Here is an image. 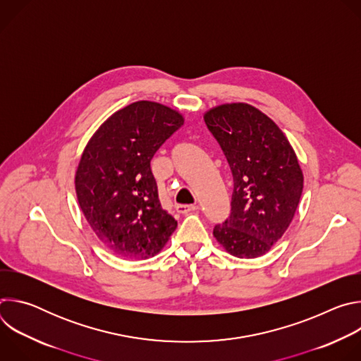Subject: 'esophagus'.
Listing matches in <instances>:
<instances>
[{
	"mask_svg": "<svg viewBox=\"0 0 361 361\" xmlns=\"http://www.w3.org/2000/svg\"><path fill=\"white\" fill-rule=\"evenodd\" d=\"M197 209H198V205H195V204H191V205H187V204H177V205H176V210H177V213H180V214H188V213L195 212Z\"/></svg>",
	"mask_w": 361,
	"mask_h": 361,
	"instance_id": "1",
	"label": "esophagus"
}]
</instances>
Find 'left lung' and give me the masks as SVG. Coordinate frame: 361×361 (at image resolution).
I'll use <instances>...</instances> for the list:
<instances>
[{
  "label": "left lung",
  "instance_id": "8db88e82",
  "mask_svg": "<svg viewBox=\"0 0 361 361\" xmlns=\"http://www.w3.org/2000/svg\"><path fill=\"white\" fill-rule=\"evenodd\" d=\"M204 121L220 144L234 188L230 217L216 240L238 259L270 251L288 228L302 192V171L277 124L244 102L212 109Z\"/></svg>",
  "mask_w": 361,
  "mask_h": 361
}]
</instances>
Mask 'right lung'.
I'll return each mask as SVG.
<instances>
[{"label": "right lung", "instance_id": "obj_1", "mask_svg": "<svg viewBox=\"0 0 361 361\" xmlns=\"http://www.w3.org/2000/svg\"><path fill=\"white\" fill-rule=\"evenodd\" d=\"M183 124L178 111L137 101L102 123L84 148L75 173L80 207L99 241L124 259L159 254L177 228L149 163Z\"/></svg>", "mask_w": 361, "mask_h": 361}]
</instances>
